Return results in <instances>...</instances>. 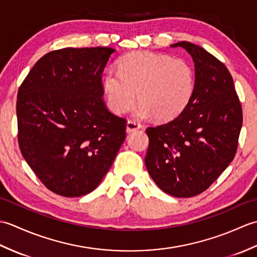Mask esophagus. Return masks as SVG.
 Here are the masks:
<instances>
[{
	"label": "esophagus",
	"instance_id": "1",
	"mask_svg": "<svg viewBox=\"0 0 257 257\" xmlns=\"http://www.w3.org/2000/svg\"><path fill=\"white\" fill-rule=\"evenodd\" d=\"M141 128V124L137 121H135V120H128L127 122V133H133L136 132V130H138Z\"/></svg>",
	"mask_w": 257,
	"mask_h": 257
}]
</instances>
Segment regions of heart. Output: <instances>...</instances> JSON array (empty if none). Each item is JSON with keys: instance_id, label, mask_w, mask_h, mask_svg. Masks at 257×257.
Instances as JSON below:
<instances>
[{"instance_id": "obj_1", "label": "heart", "mask_w": 257, "mask_h": 257, "mask_svg": "<svg viewBox=\"0 0 257 257\" xmlns=\"http://www.w3.org/2000/svg\"><path fill=\"white\" fill-rule=\"evenodd\" d=\"M119 70H108L102 86L109 108L122 113L132 108L138 92L136 116H155L161 121L178 117L192 99L195 73L189 62L163 54L137 51L123 55Z\"/></svg>"}]
</instances>
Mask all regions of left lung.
<instances>
[{
    "mask_svg": "<svg viewBox=\"0 0 257 257\" xmlns=\"http://www.w3.org/2000/svg\"><path fill=\"white\" fill-rule=\"evenodd\" d=\"M177 46L193 58L194 92L178 117L147 128L149 147L145 162L163 192L191 198L209 188L234 159L243 113L225 65L192 43L171 45Z\"/></svg>",
    "mask_w": 257,
    "mask_h": 257,
    "instance_id": "left-lung-1",
    "label": "left lung"
}]
</instances>
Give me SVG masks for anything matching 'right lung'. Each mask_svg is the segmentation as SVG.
<instances>
[{
	"label": "right lung",
	"mask_w": 257,
	"mask_h": 257,
	"mask_svg": "<svg viewBox=\"0 0 257 257\" xmlns=\"http://www.w3.org/2000/svg\"><path fill=\"white\" fill-rule=\"evenodd\" d=\"M110 47L62 48L41 57L18 91V140L52 192L76 198L101 182L125 139L127 120L109 111L101 74Z\"/></svg>",
	"instance_id": "right-lung-1"
}]
</instances>
